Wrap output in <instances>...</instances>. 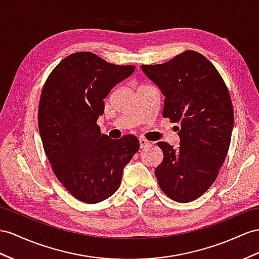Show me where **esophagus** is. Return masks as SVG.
<instances>
[{
    "instance_id": "esophagus-1",
    "label": "esophagus",
    "mask_w": 259,
    "mask_h": 259,
    "mask_svg": "<svg viewBox=\"0 0 259 259\" xmlns=\"http://www.w3.org/2000/svg\"><path fill=\"white\" fill-rule=\"evenodd\" d=\"M139 142H140V148H141V149L147 148V147H149V145H150V142L145 140V139H143V138L139 139Z\"/></svg>"
}]
</instances>
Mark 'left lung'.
Instances as JSON below:
<instances>
[{
	"label": "left lung",
	"instance_id": "8db88e82",
	"mask_svg": "<svg viewBox=\"0 0 259 259\" xmlns=\"http://www.w3.org/2000/svg\"><path fill=\"white\" fill-rule=\"evenodd\" d=\"M141 69L165 97L163 117L180 123V148L157 143L164 154L157 183L171 200L190 202L213 184L228 154L234 123L228 88L214 65L193 50Z\"/></svg>",
	"mask_w": 259,
	"mask_h": 259
}]
</instances>
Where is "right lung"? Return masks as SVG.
Segmentation results:
<instances>
[{
	"mask_svg": "<svg viewBox=\"0 0 259 259\" xmlns=\"http://www.w3.org/2000/svg\"><path fill=\"white\" fill-rule=\"evenodd\" d=\"M134 65L106 62L75 52L52 70L41 92L38 127L55 175L79 201L97 203L114 195L139 148L138 138L112 140L96 121L110 91L135 72Z\"/></svg>",
	"mask_w": 259,
	"mask_h": 259,
	"instance_id": "right-lung-1",
	"label": "right lung"
}]
</instances>
